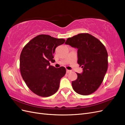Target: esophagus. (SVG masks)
<instances>
[{"label":"esophagus","mask_w":125,"mask_h":125,"mask_svg":"<svg viewBox=\"0 0 125 125\" xmlns=\"http://www.w3.org/2000/svg\"><path fill=\"white\" fill-rule=\"evenodd\" d=\"M71 71V70H68V69H67V70H66V73H70Z\"/></svg>","instance_id":"esophagus-1"}]
</instances>
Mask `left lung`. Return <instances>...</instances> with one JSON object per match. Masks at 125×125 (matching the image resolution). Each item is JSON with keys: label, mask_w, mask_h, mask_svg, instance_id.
I'll list each match as a JSON object with an SVG mask.
<instances>
[{"label": "left lung", "mask_w": 125, "mask_h": 125, "mask_svg": "<svg viewBox=\"0 0 125 125\" xmlns=\"http://www.w3.org/2000/svg\"><path fill=\"white\" fill-rule=\"evenodd\" d=\"M66 44L77 48L78 63L83 73H77L78 78L72 82L74 91L88 95L98 89L108 68V54L104 45L89 33H80L68 38Z\"/></svg>", "instance_id": "1"}]
</instances>
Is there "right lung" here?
I'll return each instance as SVG.
<instances>
[{
    "mask_svg": "<svg viewBox=\"0 0 125 125\" xmlns=\"http://www.w3.org/2000/svg\"><path fill=\"white\" fill-rule=\"evenodd\" d=\"M65 42L50 35L41 34L26 44L20 57V70L26 85L34 93L48 97L57 91L60 79L65 75V67L56 68L50 65L55 49Z\"/></svg>",
    "mask_w": 125,
    "mask_h": 125,
    "instance_id": "1",
    "label": "right lung"
}]
</instances>
